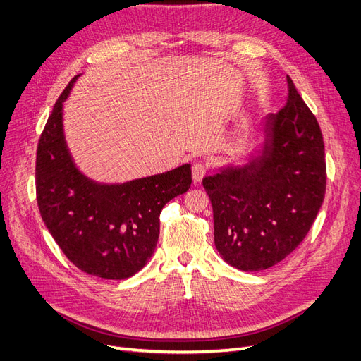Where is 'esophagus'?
Here are the masks:
<instances>
[{
	"label": "esophagus",
	"mask_w": 361,
	"mask_h": 361,
	"mask_svg": "<svg viewBox=\"0 0 361 361\" xmlns=\"http://www.w3.org/2000/svg\"><path fill=\"white\" fill-rule=\"evenodd\" d=\"M207 166L206 164H203V162H194L192 164V180L197 183V182H200L206 174H207Z\"/></svg>",
	"instance_id": "esophagus-1"
}]
</instances>
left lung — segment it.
I'll use <instances>...</instances> for the list:
<instances>
[{"label":"left lung","mask_w":361,"mask_h":361,"mask_svg":"<svg viewBox=\"0 0 361 361\" xmlns=\"http://www.w3.org/2000/svg\"><path fill=\"white\" fill-rule=\"evenodd\" d=\"M264 147L244 167L203 179L218 253L238 269L260 271L297 248L318 215L326 167L318 120L288 76V102L265 117Z\"/></svg>","instance_id":"1"}]
</instances>
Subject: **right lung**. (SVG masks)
<instances>
[{"instance_id":"obj_1","label":"right lung","mask_w":361,"mask_h":361,"mask_svg":"<svg viewBox=\"0 0 361 361\" xmlns=\"http://www.w3.org/2000/svg\"><path fill=\"white\" fill-rule=\"evenodd\" d=\"M63 90L40 135L36 195L42 220L72 264L108 280L143 268L159 236V214L191 187V166L125 183H97L76 169L63 133Z\"/></svg>"}]
</instances>
